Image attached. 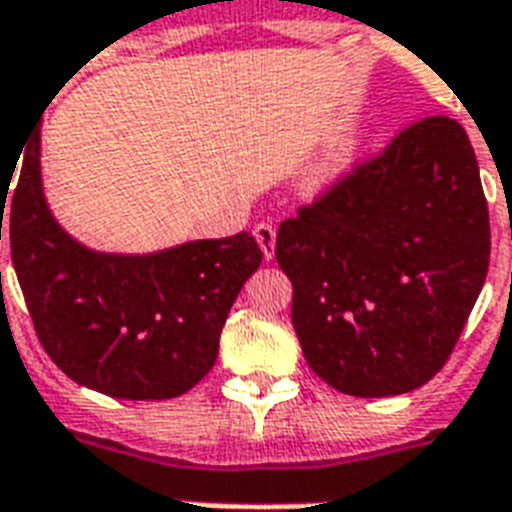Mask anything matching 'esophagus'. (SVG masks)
<instances>
[{
	"label": "esophagus",
	"mask_w": 512,
	"mask_h": 512,
	"mask_svg": "<svg viewBox=\"0 0 512 512\" xmlns=\"http://www.w3.org/2000/svg\"><path fill=\"white\" fill-rule=\"evenodd\" d=\"M252 233H255L257 244L263 249L265 260H273V252H276V228L271 223H257Z\"/></svg>",
	"instance_id": "1"
}]
</instances>
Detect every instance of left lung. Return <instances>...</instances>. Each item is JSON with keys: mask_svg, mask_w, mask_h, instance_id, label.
I'll return each mask as SVG.
<instances>
[{"mask_svg": "<svg viewBox=\"0 0 512 512\" xmlns=\"http://www.w3.org/2000/svg\"><path fill=\"white\" fill-rule=\"evenodd\" d=\"M489 207L468 132L425 116L279 225L292 324L321 380L398 396L449 361L489 271Z\"/></svg>", "mask_w": 512, "mask_h": 512, "instance_id": "1", "label": "left lung"}]
</instances>
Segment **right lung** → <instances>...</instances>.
Here are the masks:
<instances>
[{
    "instance_id": "add662e5",
    "label": "right lung",
    "mask_w": 512,
    "mask_h": 512,
    "mask_svg": "<svg viewBox=\"0 0 512 512\" xmlns=\"http://www.w3.org/2000/svg\"><path fill=\"white\" fill-rule=\"evenodd\" d=\"M23 146L15 193L0 188V220L10 201L12 265L47 356L106 396L162 401L188 393L215 366L233 300L260 268L255 236L188 241L156 255L92 252L47 209L39 127Z\"/></svg>"
}]
</instances>
